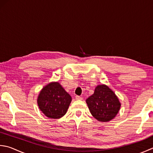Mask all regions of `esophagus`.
<instances>
[{"label":"esophagus","mask_w":153,"mask_h":153,"mask_svg":"<svg viewBox=\"0 0 153 153\" xmlns=\"http://www.w3.org/2000/svg\"><path fill=\"white\" fill-rule=\"evenodd\" d=\"M76 100H82L83 98H82V97L79 96V95H76Z\"/></svg>","instance_id":"obj_1"}]
</instances>
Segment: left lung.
I'll return each mask as SVG.
<instances>
[{
	"instance_id": "1",
	"label": "left lung",
	"mask_w": 153,
	"mask_h": 153,
	"mask_svg": "<svg viewBox=\"0 0 153 153\" xmlns=\"http://www.w3.org/2000/svg\"><path fill=\"white\" fill-rule=\"evenodd\" d=\"M91 115L98 121L111 120L120 109L121 103L115 93L105 85H100L94 94L86 100Z\"/></svg>"
}]
</instances>
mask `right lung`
Here are the masks:
<instances>
[{
	"label": "right lung",
	"mask_w": 153,
	"mask_h": 153,
	"mask_svg": "<svg viewBox=\"0 0 153 153\" xmlns=\"http://www.w3.org/2000/svg\"><path fill=\"white\" fill-rule=\"evenodd\" d=\"M71 97L58 82L50 83L42 89L38 105L44 114L51 119H59L67 112Z\"/></svg>",
	"instance_id": "add662e5"
}]
</instances>
